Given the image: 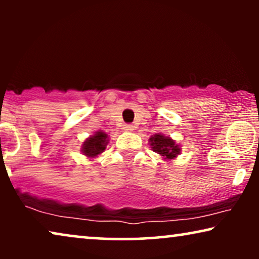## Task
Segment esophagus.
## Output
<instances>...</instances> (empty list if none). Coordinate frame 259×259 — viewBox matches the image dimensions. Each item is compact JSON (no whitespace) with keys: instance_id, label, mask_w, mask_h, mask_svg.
Segmentation results:
<instances>
[{"instance_id":"34e87169","label":"esophagus","mask_w":259,"mask_h":259,"mask_svg":"<svg viewBox=\"0 0 259 259\" xmlns=\"http://www.w3.org/2000/svg\"><path fill=\"white\" fill-rule=\"evenodd\" d=\"M123 130H125L126 132H132L133 125H131V123H126V125H123Z\"/></svg>"}]
</instances>
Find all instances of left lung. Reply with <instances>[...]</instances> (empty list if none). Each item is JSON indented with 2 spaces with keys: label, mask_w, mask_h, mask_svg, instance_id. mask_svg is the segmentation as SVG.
I'll return each instance as SVG.
<instances>
[{
  "label": "left lung",
  "mask_w": 259,
  "mask_h": 259,
  "mask_svg": "<svg viewBox=\"0 0 259 259\" xmlns=\"http://www.w3.org/2000/svg\"><path fill=\"white\" fill-rule=\"evenodd\" d=\"M151 148L155 153L160 154L164 159L171 160L180 154V147L176 141L161 133H157L150 138Z\"/></svg>",
  "instance_id": "1"
}]
</instances>
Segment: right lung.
Here are the masks:
<instances>
[{
    "label": "right lung",
    "instance_id": "add662e5",
    "mask_svg": "<svg viewBox=\"0 0 259 259\" xmlns=\"http://www.w3.org/2000/svg\"><path fill=\"white\" fill-rule=\"evenodd\" d=\"M108 144V136L102 131H98L95 134L87 138L82 144V153L88 158H95L106 150Z\"/></svg>",
    "mask_w": 259,
    "mask_h": 259
}]
</instances>
